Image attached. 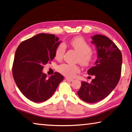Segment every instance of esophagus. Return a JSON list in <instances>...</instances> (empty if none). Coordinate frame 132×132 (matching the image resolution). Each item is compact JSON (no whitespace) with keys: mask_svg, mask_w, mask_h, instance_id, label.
<instances>
[{"mask_svg":"<svg viewBox=\"0 0 132 132\" xmlns=\"http://www.w3.org/2000/svg\"><path fill=\"white\" fill-rule=\"evenodd\" d=\"M65 79H66V80L67 81H73V79H70V78H66Z\"/></svg>","mask_w":132,"mask_h":132,"instance_id":"obj_1","label":"esophagus"}]
</instances>
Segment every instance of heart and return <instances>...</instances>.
I'll return each instance as SVG.
<instances>
[{
	"mask_svg": "<svg viewBox=\"0 0 132 132\" xmlns=\"http://www.w3.org/2000/svg\"><path fill=\"white\" fill-rule=\"evenodd\" d=\"M71 46L79 53L78 61L82 65H87L93 60L94 54L91 51V46L84 38L78 37L72 39ZM66 47L64 43L60 44L55 51V58L61 60L63 58ZM58 71L64 75L68 77H73L80 69L78 66L69 64H62L58 67Z\"/></svg>",
	"mask_w": 132,
	"mask_h": 132,
	"instance_id": "b5f03b06",
	"label": "heart"
}]
</instances>
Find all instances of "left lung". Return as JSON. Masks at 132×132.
<instances>
[{"instance_id": "1", "label": "left lung", "mask_w": 132, "mask_h": 132, "mask_svg": "<svg viewBox=\"0 0 132 132\" xmlns=\"http://www.w3.org/2000/svg\"><path fill=\"white\" fill-rule=\"evenodd\" d=\"M91 38V43L96 46L98 59L87 72L95 78L91 83L82 81L78 95L86 102L94 103L105 98L117 85L122 57L120 49L108 37L96 34Z\"/></svg>"}]
</instances>
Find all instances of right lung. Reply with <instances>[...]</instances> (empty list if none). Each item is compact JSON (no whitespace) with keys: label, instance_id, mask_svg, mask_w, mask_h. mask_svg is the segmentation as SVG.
<instances>
[{"label":"right lung","instance_id":"obj_1","mask_svg":"<svg viewBox=\"0 0 132 132\" xmlns=\"http://www.w3.org/2000/svg\"><path fill=\"white\" fill-rule=\"evenodd\" d=\"M54 34L41 33L19 44L15 54L12 75L24 96L36 103L49 99L64 77L59 72L47 78L44 66L55 57L56 48L60 44Z\"/></svg>","mask_w":132,"mask_h":132}]
</instances>
